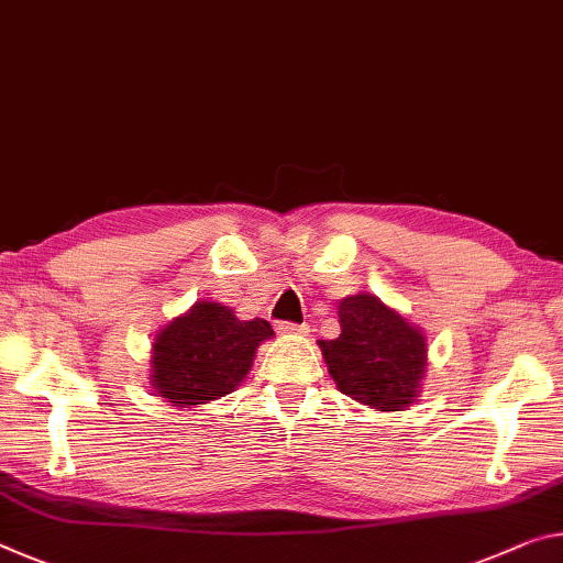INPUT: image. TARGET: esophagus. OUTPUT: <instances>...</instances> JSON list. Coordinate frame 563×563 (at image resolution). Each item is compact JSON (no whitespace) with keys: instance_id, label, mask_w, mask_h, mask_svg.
Here are the masks:
<instances>
[{"instance_id":"34e87169","label":"esophagus","mask_w":563,"mask_h":563,"mask_svg":"<svg viewBox=\"0 0 563 563\" xmlns=\"http://www.w3.org/2000/svg\"><path fill=\"white\" fill-rule=\"evenodd\" d=\"M280 333H296V335H306L308 333V325L306 323H290V320H283L278 323Z\"/></svg>"}]
</instances>
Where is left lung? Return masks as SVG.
<instances>
[{
	"label": "left lung",
	"mask_w": 563,
	"mask_h": 563,
	"mask_svg": "<svg viewBox=\"0 0 563 563\" xmlns=\"http://www.w3.org/2000/svg\"><path fill=\"white\" fill-rule=\"evenodd\" d=\"M338 318L341 335L318 343L335 386L358 404L380 410L413 404L426 368L421 330L371 292L341 300Z\"/></svg>",
	"instance_id": "left-lung-1"
}]
</instances>
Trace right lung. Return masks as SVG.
<instances>
[{
	"label": "right lung",
	"mask_w": 563,
	"mask_h": 563,
	"mask_svg": "<svg viewBox=\"0 0 563 563\" xmlns=\"http://www.w3.org/2000/svg\"><path fill=\"white\" fill-rule=\"evenodd\" d=\"M273 335L263 318L240 320L220 302H195L153 345V388L175 406H200L235 390L257 345Z\"/></svg>",
	"instance_id": "obj_1"
}]
</instances>
